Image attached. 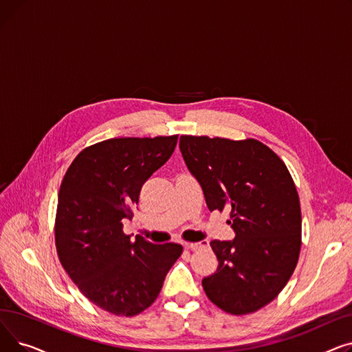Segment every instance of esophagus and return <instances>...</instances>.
Masks as SVG:
<instances>
[{
    "mask_svg": "<svg viewBox=\"0 0 352 352\" xmlns=\"http://www.w3.org/2000/svg\"><path fill=\"white\" fill-rule=\"evenodd\" d=\"M207 245V241H199V243H187L186 244V248H188V250H199V248H202V247H206Z\"/></svg>",
    "mask_w": 352,
    "mask_h": 352,
    "instance_id": "obj_1",
    "label": "esophagus"
}]
</instances>
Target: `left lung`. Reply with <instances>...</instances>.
I'll use <instances>...</instances> for the list:
<instances>
[{"instance_id":"obj_1","label":"left lung","mask_w":352,"mask_h":352,"mask_svg":"<svg viewBox=\"0 0 352 352\" xmlns=\"http://www.w3.org/2000/svg\"><path fill=\"white\" fill-rule=\"evenodd\" d=\"M179 150L210 211H227L232 241H211L217 271L202 280L207 297L232 316L278 297L297 267L302 218L284 161L261 141L181 135Z\"/></svg>"}]
</instances>
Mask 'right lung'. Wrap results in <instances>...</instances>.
Returning <instances> with one entry per match:
<instances>
[{"mask_svg": "<svg viewBox=\"0 0 352 352\" xmlns=\"http://www.w3.org/2000/svg\"><path fill=\"white\" fill-rule=\"evenodd\" d=\"M178 135L111 138L74 158L63 178L55 214L60 263L101 309L134 317L157 300L166 272L182 254L175 243L131 241L122 219L134 217L142 184L164 165Z\"/></svg>", "mask_w": 352, "mask_h": 352, "instance_id": "1", "label": "right lung"}]
</instances>
